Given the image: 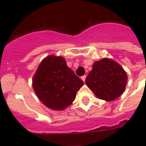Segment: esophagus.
Returning a JSON list of instances; mask_svg holds the SVG:
<instances>
[{
	"instance_id": "34e87169",
	"label": "esophagus",
	"mask_w": 146,
	"mask_h": 146,
	"mask_svg": "<svg viewBox=\"0 0 146 146\" xmlns=\"http://www.w3.org/2000/svg\"><path fill=\"white\" fill-rule=\"evenodd\" d=\"M86 76H82V77H81V79H82V81H83V82H85V80H86Z\"/></svg>"
}]
</instances>
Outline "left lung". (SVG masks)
Returning <instances> with one entry per match:
<instances>
[{
    "mask_svg": "<svg viewBox=\"0 0 146 146\" xmlns=\"http://www.w3.org/2000/svg\"><path fill=\"white\" fill-rule=\"evenodd\" d=\"M127 76L122 66L108 58L94 63L86 84L96 96L107 102L120 97L125 90Z\"/></svg>",
    "mask_w": 146,
    "mask_h": 146,
    "instance_id": "8db88e82",
    "label": "left lung"
}]
</instances>
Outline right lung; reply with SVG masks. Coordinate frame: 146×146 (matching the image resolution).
<instances>
[{"mask_svg":"<svg viewBox=\"0 0 146 146\" xmlns=\"http://www.w3.org/2000/svg\"><path fill=\"white\" fill-rule=\"evenodd\" d=\"M82 80L66 66L64 57L49 55L42 60L33 79L38 99L51 110L62 111L75 100Z\"/></svg>","mask_w":146,"mask_h":146,"instance_id":"1","label":"right lung"}]
</instances>
